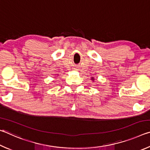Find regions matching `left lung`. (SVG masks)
Segmentation results:
<instances>
[{
  "label": "left lung",
  "mask_w": 150,
  "mask_h": 150,
  "mask_svg": "<svg viewBox=\"0 0 150 150\" xmlns=\"http://www.w3.org/2000/svg\"><path fill=\"white\" fill-rule=\"evenodd\" d=\"M92 79H93H93H93V78H92Z\"/></svg>",
  "instance_id": "1"
}]
</instances>
